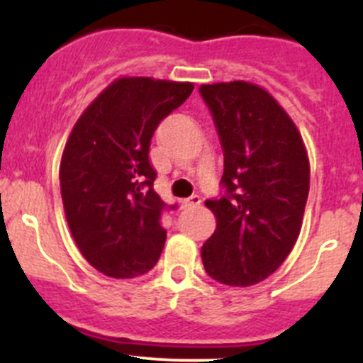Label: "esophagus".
Returning a JSON list of instances; mask_svg holds the SVG:
<instances>
[{"label":"esophagus","mask_w":363,"mask_h":363,"mask_svg":"<svg viewBox=\"0 0 363 363\" xmlns=\"http://www.w3.org/2000/svg\"><path fill=\"white\" fill-rule=\"evenodd\" d=\"M200 202H202V200H200V196H191V199H186L184 202H182V205H184L186 208H191V207H196V205H200Z\"/></svg>","instance_id":"esophagus-1"}]
</instances>
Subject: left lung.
<instances>
[{
    "label": "left lung",
    "instance_id": "obj_1",
    "mask_svg": "<svg viewBox=\"0 0 363 363\" xmlns=\"http://www.w3.org/2000/svg\"><path fill=\"white\" fill-rule=\"evenodd\" d=\"M225 152L226 196L207 200L216 230L202 246L205 272L252 286L294 250L309 195V156L279 101L246 80L202 84Z\"/></svg>",
    "mask_w": 363,
    "mask_h": 363
}]
</instances>
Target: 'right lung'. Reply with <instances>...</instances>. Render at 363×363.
<instances>
[{"mask_svg":"<svg viewBox=\"0 0 363 363\" xmlns=\"http://www.w3.org/2000/svg\"><path fill=\"white\" fill-rule=\"evenodd\" d=\"M193 82L119 77L80 113L60 164L61 199L77 247L96 270L131 279L151 270L167 240L152 188L151 138Z\"/></svg>","mask_w":363,"mask_h":363,"instance_id":"1","label":"right lung"}]
</instances>
